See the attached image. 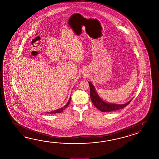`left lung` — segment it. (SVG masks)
I'll use <instances>...</instances> for the list:
<instances>
[{
  "label": "left lung",
  "mask_w": 159,
  "mask_h": 159,
  "mask_svg": "<svg viewBox=\"0 0 159 159\" xmlns=\"http://www.w3.org/2000/svg\"><path fill=\"white\" fill-rule=\"evenodd\" d=\"M88 83L90 86V95L91 101L93 102V105H94L95 107L98 108V110H100L101 111L111 112L121 109L129 105L130 102L132 100L131 99L129 101L124 104H116V103L106 102L105 101H103L99 96V95L98 94L97 92L95 90V88L94 86V85L92 84V83L90 82H88Z\"/></svg>",
  "instance_id": "left-lung-1"
}]
</instances>
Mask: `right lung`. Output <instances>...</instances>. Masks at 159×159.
<instances>
[{
    "instance_id": "add662e5",
    "label": "right lung",
    "mask_w": 159,
    "mask_h": 159,
    "mask_svg": "<svg viewBox=\"0 0 159 159\" xmlns=\"http://www.w3.org/2000/svg\"><path fill=\"white\" fill-rule=\"evenodd\" d=\"M70 100H71V95H70V98H69V101H68V103H67L66 105H65L63 107L59 108V109H57V110H54V111H52L49 112H47L48 114V113H49V114H57V113H60L61 112L63 111L64 110H65V108H66V107H68V105H69Z\"/></svg>"
}]
</instances>
